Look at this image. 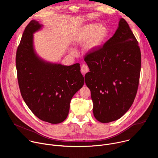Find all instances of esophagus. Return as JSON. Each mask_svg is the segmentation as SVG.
<instances>
[{
  "instance_id": "obj_1",
  "label": "esophagus",
  "mask_w": 158,
  "mask_h": 158,
  "mask_svg": "<svg viewBox=\"0 0 158 158\" xmlns=\"http://www.w3.org/2000/svg\"><path fill=\"white\" fill-rule=\"evenodd\" d=\"M81 72L82 74H85L87 72H89V67L86 65H82L81 68Z\"/></svg>"
}]
</instances>
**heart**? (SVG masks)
Returning a JSON list of instances; mask_svg holds the SVG:
<instances>
[{
  "label": "heart",
  "mask_w": 158,
  "mask_h": 158,
  "mask_svg": "<svg viewBox=\"0 0 158 158\" xmlns=\"http://www.w3.org/2000/svg\"><path fill=\"white\" fill-rule=\"evenodd\" d=\"M109 34L108 29L102 24H88L81 27L76 32L74 41L77 44L87 42L89 49L99 48L107 39ZM74 53V51H71Z\"/></svg>",
  "instance_id": "obj_1"
}]
</instances>
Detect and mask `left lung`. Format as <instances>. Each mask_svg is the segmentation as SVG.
Listing matches in <instances>:
<instances>
[{"label":"left lung","mask_w":158,"mask_h":158,"mask_svg":"<svg viewBox=\"0 0 158 158\" xmlns=\"http://www.w3.org/2000/svg\"><path fill=\"white\" fill-rule=\"evenodd\" d=\"M89 72L85 82L91 91L95 118L102 123L121 118L136 96L141 65L138 42L127 22L103 46L84 57Z\"/></svg>","instance_id":"obj_1"}]
</instances>
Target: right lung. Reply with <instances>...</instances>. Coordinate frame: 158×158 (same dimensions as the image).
<instances>
[{"mask_svg": "<svg viewBox=\"0 0 158 158\" xmlns=\"http://www.w3.org/2000/svg\"><path fill=\"white\" fill-rule=\"evenodd\" d=\"M42 25L31 20L18 46L15 63L18 83L24 102L39 119L51 124L63 122L73 96L83 86L80 64L67 66L45 61L36 54L33 34Z\"/></svg>", "mask_w": 158, "mask_h": 158, "instance_id": "add662e5", "label": "right lung"}]
</instances>
